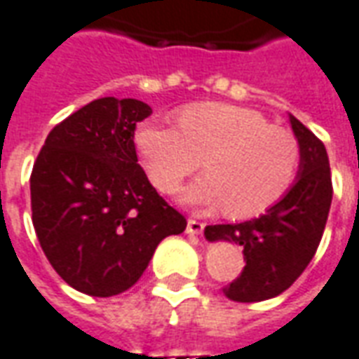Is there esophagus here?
Returning <instances> with one entry per match:
<instances>
[{"mask_svg": "<svg viewBox=\"0 0 359 359\" xmlns=\"http://www.w3.org/2000/svg\"><path fill=\"white\" fill-rule=\"evenodd\" d=\"M205 230V222H199V220H195V218H189L187 220V233H191V236H197Z\"/></svg>", "mask_w": 359, "mask_h": 359, "instance_id": "34e87169", "label": "esophagus"}]
</instances>
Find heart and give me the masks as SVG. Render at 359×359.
Returning <instances> with one entry per match:
<instances>
[{"mask_svg": "<svg viewBox=\"0 0 359 359\" xmlns=\"http://www.w3.org/2000/svg\"><path fill=\"white\" fill-rule=\"evenodd\" d=\"M135 147L151 182L174 191L205 158L208 175L185 187L193 207H224L232 218H253L276 205L296 180L302 149L296 135L261 111L224 102L195 104L180 114V129L144 121Z\"/></svg>", "mask_w": 359, "mask_h": 359, "instance_id": "b5f03b06", "label": "heart"}]
</instances>
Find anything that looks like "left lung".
I'll return each instance as SVG.
<instances>
[{
    "label": "left lung",
    "mask_w": 359,
    "mask_h": 359,
    "mask_svg": "<svg viewBox=\"0 0 359 359\" xmlns=\"http://www.w3.org/2000/svg\"><path fill=\"white\" fill-rule=\"evenodd\" d=\"M290 126L302 149V160L288 193L259 218L205 228L208 241L243 248L245 266L222 290L233 302H263L288 290L306 271L323 238L332 201L327 149L292 114Z\"/></svg>",
    "instance_id": "1"
}]
</instances>
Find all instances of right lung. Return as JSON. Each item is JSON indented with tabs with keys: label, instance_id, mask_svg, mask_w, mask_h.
I'll use <instances>...</instances> for the list:
<instances>
[{
	"label": "right lung",
	"instance_id": "right-lung-1",
	"mask_svg": "<svg viewBox=\"0 0 359 359\" xmlns=\"http://www.w3.org/2000/svg\"><path fill=\"white\" fill-rule=\"evenodd\" d=\"M152 114L135 98H98L53 127L30 175L32 224L50 265L94 297L143 276L154 249L185 230L137 164L135 126Z\"/></svg>",
	"mask_w": 359,
	"mask_h": 359
}]
</instances>
